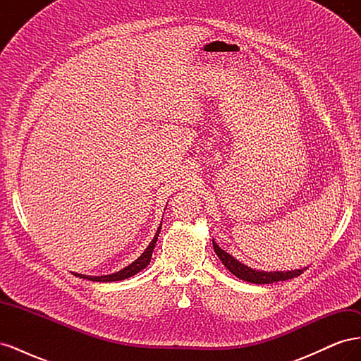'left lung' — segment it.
Masks as SVG:
<instances>
[{
  "instance_id": "8db88e82",
  "label": "left lung",
  "mask_w": 361,
  "mask_h": 361,
  "mask_svg": "<svg viewBox=\"0 0 361 361\" xmlns=\"http://www.w3.org/2000/svg\"><path fill=\"white\" fill-rule=\"evenodd\" d=\"M214 244V250L216 256L220 257V260L223 262V265L232 272L233 276H236L238 279H241L244 281H250V283H256V285H269V283H276V281H283V280H289V279H295L302 274L304 269H295V271H276V272H265V271H256L251 269L247 265L238 262L235 257H232L228 253H226L224 250H221L220 247L216 245L215 241H212Z\"/></svg>"
}]
</instances>
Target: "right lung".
I'll use <instances>...</instances> for the list:
<instances>
[{"mask_svg": "<svg viewBox=\"0 0 361 361\" xmlns=\"http://www.w3.org/2000/svg\"><path fill=\"white\" fill-rule=\"evenodd\" d=\"M161 226L158 227V232L155 235V238L152 239V243L149 244V247L145 250V253L141 255L137 260H134L133 264L128 265L126 268H123L122 271H117L114 272V274H108V276H101V277H92V276H84V274H75L78 276L81 279H87V280H92V281H120V280H125V279H129L135 276L137 272H140L141 269H145L149 264H150V257H152V253H154V248L157 245V241H158V235L161 232Z\"/></svg>", "mask_w": 361, "mask_h": 361, "instance_id": "right-lung-1", "label": "right lung"}]
</instances>
